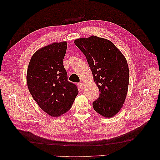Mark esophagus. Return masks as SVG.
Returning <instances> with one entry per match:
<instances>
[{
	"label": "esophagus",
	"instance_id": "obj_1",
	"mask_svg": "<svg viewBox=\"0 0 160 160\" xmlns=\"http://www.w3.org/2000/svg\"><path fill=\"white\" fill-rule=\"evenodd\" d=\"M78 86L79 87V88H81V89H83L84 88V84H83V82H79V84H78Z\"/></svg>",
	"mask_w": 160,
	"mask_h": 160
}]
</instances>
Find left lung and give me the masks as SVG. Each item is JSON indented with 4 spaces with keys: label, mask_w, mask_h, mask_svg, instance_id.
I'll return each mask as SVG.
<instances>
[{
    "label": "left lung",
    "mask_w": 160,
    "mask_h": 160,
    "mask_svg": "<svg viewBox=\"0 0 160 160\" xmlns=\"http://www.w3.org/2000/svg\"><path fill=\"white\" fill-rule=\"evenodd\" d=\"M85 55L100 91L92 103L105 118L115 116L123 107L128 87L129 70L125 56L111 41L92 35L74 41Z\"/></svg>",
    "instance_id": "left-lung-1"
}]
</instances>
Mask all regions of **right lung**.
<instances>
[{
	"instance_id": "obj_1",
	"label": "right lung",
	"mask_w": 160,
	"mask_h": 160,
	"mask_svg": "<svg viewBox=\"0 0 160 160\" xmlns=\"http://www.w3.org/2000/svg\"><path fill=\"white\" fill-rule=\"evenodd\" d=\"M67 42H54L37 50L27 70V84L34 100L46 113L58 117L68 112L78 94L68 81L63 59Z\"/></svg>"
}]
</instances>
